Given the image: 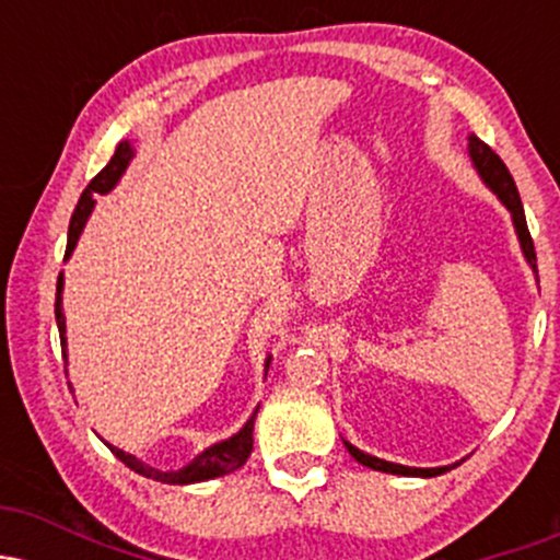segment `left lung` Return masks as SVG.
<instances>
[{
	"label": "left lung",
	"mask_w": 560,
	"mask_h": 560,
	"mask_svg": "<svg viewBox=\"0 0 560 560\" xmlns=\"http://www.w3.org/2000/svg\"><path fill=\"white\" fill-rule=\"evenodd\" d=\"M468 158H471L474 168H477L479 178L485 182L487 186L492 189V195L500 199V202L505 205V210L511 213V221H513V229H516V236H518V244H522V253L526 262H529L532 271L537 273V255H535V242H532L529 236V229H526V218H524V205H522V197H518V189L516 184H513V176L508 173L505 163L500 160L490 147L485 144L479 137H468ZM347 453L352 455V458L358 460V464L374 468V471H384V474H397V477H436V474H445L450 471L453 466H440V468H413V466H402V464H392V460H382L376 458V455H369L363 453V450H358L355 445H350V442L342 440Z\"/></svg>",
	"instance_id": "8db88e82"
}]
</instances>
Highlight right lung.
Segmentation results:
<instances>
[{
  "instance_id": "right-lung-1",
  "label": "right lung",
  "mask_w": 560,
  "mask_h": 560,
  "mask_svg": "<svg viewBox=\"0 0 560 560\" xmlns=\"http://www.w3.org/2000/svg\"><path fill=\"white\" fill-rule=\"evenodd\" d=\"M133 155H137V150H133L131 141H120L118 147H115V155L110 158V163L105 165L96 176L89 182L86 189H83V195L79 199V205H75L73 215H70V226H68V247H66V260L73 255L75 244H79V236L83 226H86L89 215H92L94 205H96V195H107V191L115 189V184L120 182V176H124L128 163H131ZM62 287H66V279H62V273L57 276V298H55V318H57V329H60V345H62V358L68 361V337H66V313H62ZM268 363H271V358L266 361V371H268ZM260 408V405H258ZM258 408H255V413L249 416L247 423L240 429L236 434H231L229 440H221L215 442V445L205 447L202 453L197 455L191 464H186L184 468H178V471H160V468H152L147 464H141L137 455L126 453V450L110 445V442H105L107 447L113 450V455L118 460H124V464L131 468V471L141 474V477L147 479H155V481H163V485H195V481H208V479H215V477H226V474L236 471V468L247 464L249 453H253V429H255V416H258Z\"/></svg>"
}]
</instances>
